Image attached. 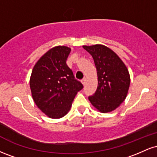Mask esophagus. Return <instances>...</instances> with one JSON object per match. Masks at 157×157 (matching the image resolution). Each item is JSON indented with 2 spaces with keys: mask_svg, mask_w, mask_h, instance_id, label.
Masks as SVG:
<instances>
[{
  "mask_svg": "<svg viewBox=\"0 0 157 157\" xmlns=\"http://www.w3.org/2000/svg\"><path fill=\"white\" fill-rule=\"evenodd\" d=\"M81 82H82V85H83V86H84V85L86 84V78H83V79H82V80H81Z\"/></svg>",
  "mask_w": 157,
  "mask_h": 157,
  "instance_id": "obj_1",
  "label": "esophagus"
}]
</instances>
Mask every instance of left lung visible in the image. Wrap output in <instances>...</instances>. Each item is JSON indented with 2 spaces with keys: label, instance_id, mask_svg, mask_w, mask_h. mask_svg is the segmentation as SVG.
Returning <instances> with one entry per match:
<instances>
[{
  "label": "left lung",
  "instance_id": "obj_1",
  "mask_svg": "<svg viewBox=\"0 0 157 157\" xmlns=\"http://www.w3.org/2000/svg\"><path fill=\"white\" fill-rule=\"evenodd\" d=\"M82 47L92 56L98 80L97 89L89 97V101L100 112H111L125 100L131 82L128 70L120 57L104 45Z\"/></svg>",
  "mask_w": 157,
  "mask_h": 157
}]
</instances>
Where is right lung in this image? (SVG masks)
<instances>
[{
  "label": "right lung",
  "mask_w": 157,
  "mask_h": 157,
  "mask_svg": "<svg viewBox=\"0 0 157 157\" xmlns=\"http://www.w3.org/2000/svg\"><path fill=\"white\" fill-rule=\"evenodd\" d=\"M71 48H52L36 63L29 85L34 102L46 116L59 119L67 114L75 96L83 86L66 64Z\"/></svg>",
  "instance_id": "1"
}]
</instances>
